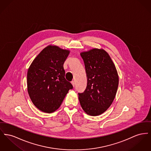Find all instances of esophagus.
<instances>
[{
    "instance_id": "1",
    "label": "esophagus",
    "mask_w": 151,
    "mask_h": 151,
    "mask_svg": "<svg viewBox=\"0 0 151 151\" xmlns=\"http://www.w3.org/2000/svg\"><path fill=\"white\" fill-rule=\"evenodd\" d=\"M71 84H72V86H73V87H75V81L73 80V81H71Z\"/></svg>"
}]
</instances>
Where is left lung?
<instances>
[{
	"label": "left lung",
	"mask_w": 151,
	"mask_h": 151,
	"mask_svg": "<svg viewBox=\"0 0 151 151\" xmlns=\"http://www.w3.org/2000/svg\"><path fill=\"white\" fill-rule=\"evenodd\" d=\"M80 55L87 78L86 89L78 93L80 105L89 115H100L115 98L119 85L117 72L109 55L103 49L93 48Z\"/></svg>",
	"instance_id": "left-lung-1"
}]
</instances>
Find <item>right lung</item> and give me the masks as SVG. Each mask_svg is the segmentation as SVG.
Instances as JSON below:
<instances>
[{
    "mask_svg": "<svg viewBox=\"0 0 151 151\" xmlns=\"http://www.w3.org/2000/svg\"><path fill=\"white\" fill-rule=\"evenodd\" d=\"M70 51L56 45L44 48L31 63L27 72V91L35 106L42 112L57 110L70 89L65 79L63 64Z\"/></svg>",
    "mask_w": 151,
    "mask_h": 151,
    "instance_id": "obj_1",
    "label": "right lung"
}]
</instances>
